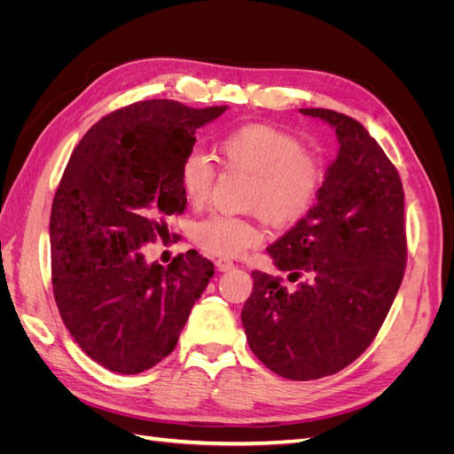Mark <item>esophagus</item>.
<instances>
[{
	"label": "esophagus",
	"instance_id": "34e87169",
	"mask_svg": "<svg viewBox=\"0 0 454 454\" xmlns=\"http://www.w3.org/2000/svg\"><path fill=\"white\" fill-rule=\"evenodd\" d=\"M232 267H235V263H232V261H229V259H217V261H215V269H217L219 272L231 270Z\"/></svg>",
	"mask_w": 454,
	"mask_h": 454
}]
</instances>
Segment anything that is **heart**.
<instances>
[{
	"label": "heart",
	"mask_w": 454,
	"mask_h": 454,
	"mask_svg": "<svg viewBox=\"0 0 454 454\" xmlns=\"http://www.w3.org/2000/svg\"><path fill=\"white\" fill-rule=\"evenodd\" d=\"M215 151L227 167L252 174L246 206L257 210L274 227L294 225L314 206L322 184L318 162L303 153L295 136L277 127L252 122L222 134ZM184 197L202 206L210 195L214 167L200 151L189 153L180 167ZM193 240L212 257H239L263 240L252 219L214 214L193 229Z\"/></svg>",
	"instance_id": "b5f03b06"
}]
</instances>
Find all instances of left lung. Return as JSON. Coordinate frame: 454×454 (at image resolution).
I'll return each instance as SVG.
<instances>
[{"label": "left lung", "mask_w": 454, "mask_h": 454, "mask_svg": "<svg viewBox=\"0 0 454 454\" xmlns=\"http://www.w3.org/2000/svg\"><path fill=\"white\" fill-rule=\"evenodd\" d=\"M335 130L316 204L270 244L272 263L297 280L287 290L254 270L242 325L257 358L292 380L333 375L371 345L403 278V187L394 164L358 121L332 109H299Z\"/></svg>", "instance_id": "left-lung-1"}]
</instances>
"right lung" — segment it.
Returning <instances> with one entry per match:
<instances>
[{
	"mask_svg": "<svg viewBox=\"0 0 454 454\" xmlns=\"http://www.w3.org/2000/svg\"><path fill=\"white\" fill-rule=\"evenodd\" d=\"M227 107L136 102L96 122L67 162L49 225L54 301L77 345L109 371L136 375L167 358L214 277L199 252L162 267L142 246L184 214L182 162L197 129Z\"/></svg>",
	"mask_w": 454,
	"mask_h": 454,
	"instance_id": "add662e5",
	"label": "right lung"
}]
</instances>
